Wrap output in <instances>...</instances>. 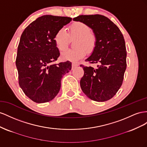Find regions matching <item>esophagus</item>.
<instances>
[{
	"instance_id": "obj_1",
	"label": "esophagus",
	"mask_w": 147,
	"mask_h": 147,
	"mask_svg": "<svg viewBox=\"0 0 147 147\" xmlns=\"http://www.w3.org/2000/svg\"><path fill=\"white\" fill-rule=\"evenodd\" d=\"M79 65L78 64V63H72V68H74L75 67H76V66H78Z\"/></svg>"
}]
</instances>
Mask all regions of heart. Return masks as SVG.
I'll return each mask as SVG.
<instances>
[{"mask_svg":"<svg viewBox=\"0 0 147 147\" xmlns=\"http://www.w3.org/2000/svg\"><path fill=\"white\" fill-rule=\"evenodd\" d=\"M69 38L74 39V49L68 50L62 53L61 57L65 60L78 61L86 55L87 51L91 52L95 47V35L90 32L89 26L86 23L77 22L74 23L69 29V32L65 28H61L57 31L54 36V41L57 49L63 52L68 47Z\"/></svg>","mask_w":147,"mask_h":147,"instance_id":"1","label":"heart"}]
</instances>
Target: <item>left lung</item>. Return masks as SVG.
I'll use <instances>...</instances> for the list:
<instances>
[{
	"instance_id": "1",
	"label": "left lung",
	"mask_w": 147,
	"mask_h": 147,
	"mask_svg": "<svg viewBox=\"0 0 147 147\" xmlns=\"http://www.w3.org/2000/svg\"><path fill=\"white\" fill-rule=\"evenodd\" d=\"M73 20L87 24L97 39L93 52L85 61L100 65L96 69L80 65L84 71L80 81L81 89L92 100L107 101L122 85L126 69L127 52L123 35L118 27L103 15H79Z\"/></svg>"
}]
</instances>
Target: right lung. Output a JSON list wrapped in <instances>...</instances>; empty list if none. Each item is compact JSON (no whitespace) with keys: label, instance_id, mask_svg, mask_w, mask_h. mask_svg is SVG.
Returning a JSON list of instances; mask_svg holds the SVG:
<instances>
[{"label":"right lung","instance_id":"add662e5","mask_svg":"<svg viewBox=\"0 0 147 147\" xmlns=\"http://www.w3.org/2000/svg\"><path fill=\"white\" fill-rule=\"evenodd\" d=\"M71 20L66 16H42L21 36L16 58L19 85L33 102L53 100L60 91L63 76L71 69L69 61L50 65L60 56L54 41L55 33Z\"/></svg>","mask_w":147,"mask_h":147}]
</instances>
